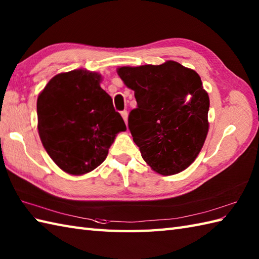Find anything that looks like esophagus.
I'll list each match as a JSON object with an SVG mask.
<instances>
[{
    "label": "esophagus",
    "mask_w": 259,
    "mask_h": 259,
    "mask_svg": "<svg viewBox=\"0 0 259 259\" xmlns=\"http://www.w3.org/2000/svg\"><path fill=\"white\" fill-rule=\"evenodd\" d=\"M121 115H122L124 122L126 123V121H128V112H126V110H123V111H121Z\"/></svg>",
    "instance_id": "obj_1"
}]
</instances>
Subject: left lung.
I'll return each mask as SVG.
<instances>
[{"label": "left lung", "instance_id": "1", "mask_svg": "<svg viewBox=\"0 0 259 259\" xmlns=\"http://www.w3.org/2000/svg\"><path fill=\"white\" fill-rule=\"evenodd\" d=\"M135 91L128 128L144 160L156 172L183 171L200 152L208 133L209 97L200 76L178 62L118 69Z\"/></svg>", "mask_w": 259, "mask_h": 259}]
</instances>
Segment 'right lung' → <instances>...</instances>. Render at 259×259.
<instances>
[{"label":"right lung","instance_id":"add662e5","mask_svg":"<svg viewBox=\"0 0 259 259\" xmlns=\"http://www.w3.org/2000/svg\"><path fill=\"white\" fill-rule=\"evenodd\" d=\"M100 80V74L87 70L60 73L37 98L38 135L49 156L65 172L96 169L107 158L115 135L126 130Z\"/></svg>","mask_w":259,"mask_h":259}]
</instances>
